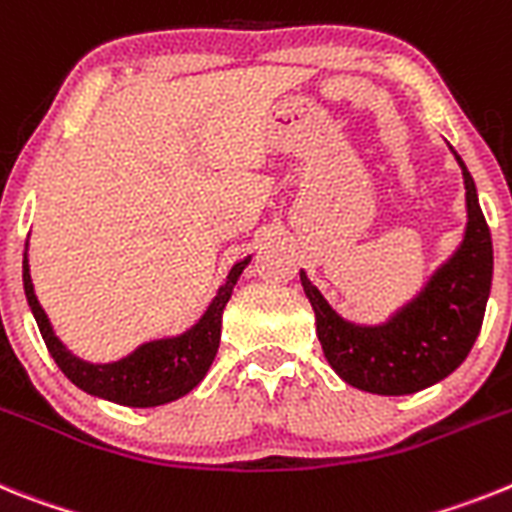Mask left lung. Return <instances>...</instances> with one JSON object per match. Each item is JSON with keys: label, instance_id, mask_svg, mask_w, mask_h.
<instances>
[{"label": "left lung", "instance_id": "8db88e82", "mask_svg": "<svg viewBox=\"0 0 512 512\" xmlns=\"http://www.w3.org/2000/svg\"><path fill=\"white\" fill-rule=\"evenodd\" d=\"M453 157L466 188L464 239L415 299L399 306L386 322H348L327 304L304 270L299 273L317 317L324 358L355 389L384 397L428 389L464 363L482 330L492 286V237L479 208L477 185L456 151Z\"/></svg>", "mask_w": 512, "mask_h": 512}]
</instances>
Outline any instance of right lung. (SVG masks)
I'll use <instances>...</instances> for the list:
<instances>
[{
    "instance_id": "obj_1",
    "label": "right lung",
    "mask_w": 512,
    "mask_h": 512,
    "mask_svg": "<svg viewBox=\"0 0 512 512\" xmlns=\"http://www.w3.org/2000/svg\"><path fill=\"white\" fill-rule=\"evenodd\" d=\"M250 260L252 257H244L229 270L224 286H219L208 309L203 311V317L190 330L175 337L144 342L126 358L113 363L82 361L56 337L41 301L35 296L28 265V242H25V255H22V286H25L30 311L38 322L48 353L71 384L92 394V397L126 404V407H159V404L185 397L188 391L201 384L203 376L208 373L213 358L219 353L224 306L229 304L231 291L237 286L242 270L250 265Z\"/></svg>"
}]
</instances>
